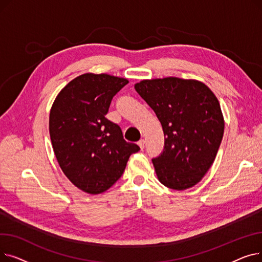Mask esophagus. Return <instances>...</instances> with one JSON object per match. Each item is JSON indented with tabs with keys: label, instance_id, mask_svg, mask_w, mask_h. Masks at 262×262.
I'll list each match as a JSON object with an SVG mask.
<instances>
[{
	"label": "esophagus",
	"instance_id": "esophagus-1",
	"mask_svg": "<svg viewBox=\"0 0 262 262\" xmlns=\"http://www.w3.org/2000/svg\"><path fill=\"white\" fill-rule=\"evenodd\" d=\"M144 143H145V141H144L143 139H141V140H139V141H138V145L140 146V148H141V149H143V148H144Z\"/></svg>",
	"mask_w": 262,
	"mask_h": 262
}]
</instances>
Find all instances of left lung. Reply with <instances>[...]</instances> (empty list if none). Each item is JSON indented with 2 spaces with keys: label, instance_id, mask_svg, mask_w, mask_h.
<instances>
[{
  "label": "left lung",
  "instance_id": "8db88e82",
  "mask_svg": "<svg viewBox=\"0 0 262 262\" xmlns=\"http://www.w3.org/2000/svg\"><path fill=\"white\" fill-rule=\"evenodd\" d=\"M136 91L154 110L164 134L161 155L152 159L159 182L174 190L196 185L215 159L224 118L214 93L196 79H143Z\"/></svg>",
  "mask_w": 262,
  "mask_h": 262
}]
</instances>
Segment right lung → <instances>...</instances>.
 Listing matches in <instances>:
<instances>
[{"mask_svg":"<svg viewBox=\"0 0 262 262\" xmlns=\"http://www.w3.org/2000/svg\"><path fill=\"white\" fill-rule=\"evenodd\" d=\"M128 79L85 73L72 79L55 99L50 137L59 167L75 187L100 194L125 170L140 147L123 139L121 128L106 119L112 100Z\"/></svg>","mask_w":262,"mask_h":262,"instance_id":"right-lung-1","label":"right lung"}]
</instances>
